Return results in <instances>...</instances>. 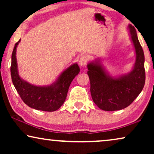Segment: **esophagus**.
<instances>
[{
	"label": "esophagus",
	"instance_id": "obj_1",
	"mask_svg": "<svg viewBox=\"0 0 154 154\" xmlns=\"http://www.w3.org/2000/svg\"><path fill=\"white\" fill-rule=\"evenodd\" d=\"M88 62V57L86 55H83L81 57V58L79 59V64L81 66H85L86 64H87Z\"/></svg>",
	"mask_w": 154,
	"mask_h": 154
}]
</instances>
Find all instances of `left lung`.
I'll return each mask as SVG.
<instances>
[{
    "mask_svg": "<svg viewBox=\"0 0 154 154\" xmlns=\"http://www.w3.org/2000/svg\"><path fill=\"white\" fill-rule=\"evenodd\" d=\"M135 53V62L130 72L116 76L109 75L100 59L87 65L93 102L104 111H112L129 106L142 92L145 83L144 54L134 27L128 26Z\"/></svg>",
    "mask_w": 154,
    "mask_h": 154,
    "instance_id": "8db88e82",
    "label": "left lung"
}]
</instances>
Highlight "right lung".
Segmentation results:
<instances>
[{
    "mask_svg": "<svg viewBox=\"0 0 154 154\" xmlns=\"http://www.w3.org/2000/svg\"><path fill=\"white\" fill-rule=\"evenodd\" d=\"M20 41L15 44L12 54L10 71L14 88L23 102L31 108L50 112L57 111L64 104L71 82L80 72L79 65L77 63L70 65L50 85H32L19 74L16 52Z\"/></svg>",
    "mask_w": 154,
    "mask_h": 154,
    "instance_id": "obj_1",
    "label": "right lung"
}]
</instances>
